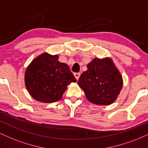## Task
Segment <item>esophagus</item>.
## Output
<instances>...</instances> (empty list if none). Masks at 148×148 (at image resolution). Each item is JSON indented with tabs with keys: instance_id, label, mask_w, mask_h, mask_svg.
Segmentation results:
<instances>
[{
	"instance_id": "obj_1",
	"label": "esophagus",
	"mask_w": 148,
	"mask_h": 148,
	"mask_svg": "<svg viewBox=\"0 0 148 148\" xmlns=\"http://www.w3.org/2000/svg\"><path fill=\"white\" fill-rule=\"evenodd\" d=\"M74 76H75V77L76 78V79L78 80V79H79V78L80 73H74Z\"/></svg>"
}]
</instances>
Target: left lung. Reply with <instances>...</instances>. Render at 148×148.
<instances>
[{"label": "left lung", "instance_id": "obj_1", "mask_svg": "<svg viewBox=\"0 0 148 148\" xmlns=\"http://www.w3.org/2000/svg\"><path fill=\"white\" fill-rule=\"evenodd\" d=\"M78 80L87 99L97 105H110L117 98L123 86L119 71L110 58H95L87 65Z\"/></svg>", "mask_w": 148, "mask_h": 148}]
</instances>
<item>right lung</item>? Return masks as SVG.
<instances>
[{
    "instance_id": "add662e5",
    "label": "right lung",
    "mask_w": 148,
    "mask_h": 148,
    "mask_svg": "<svg viewBox=\"0 0 148 148\" xmlns=\"http://www.w3.org/2000/svg\"><path fill=\"white\" fill-rule=\"evenodd\" d=\"M76 81L69 66L58 61V55L47 53L33 60L25 75V86L29 94L43 103L61 99L67 86Z\"/></svg>"
}]
</instances>
